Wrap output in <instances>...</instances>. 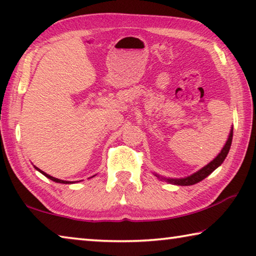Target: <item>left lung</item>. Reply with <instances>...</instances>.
Here are the masks:
<instances>
[{
    "instance_id": "8db88e82",
    "label": "left lung",
    "mask_w": 256,
    "mask_h": 256,
    "mask_svg": "<svg viewBox=\"0 0 256 256\" xmlns=\"http://www.w3.org/2000/svg\"><path fill=\"white\" fill-rule=\"evenodd\" d=\"M232 131L229 133V136H228V140L226 142V144L224 146L222 150L220 151V154L216 156V157L212 160L211 162H209L204 166L203 168H201L200 170H198L196 172H194V174L190 175L188 177H184V178H164V177H160L159 175L154 174L156 176L158 177V178H162L164 180L168 183L170 184H175V185H180V186H188V185H193V184H196L198 182H201L206 178V177L209 176L212 172L214 170H216L220 164L224 162V160L226 159L227 154L229 152V149H230V146H232Z\"/></svg>"
}]
</instances>
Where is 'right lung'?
I'll return each instance as SVG.
<instances>
[{
  "label": "right lung",
  "mask_w": 256,
  "mask_h": 256,
  "mask_svg": "<svg viewBox=\"0 0 256 256\" xmlns=\"http://www.w3.org/2000/svg\"><path fill=\"white\" fill-rule=\"evenodd\" d=\"M34 168H36V170H38V172H40L42 175L44 176H46L47 178H50V180H52L53 182H56V183H62V184H70V183H72V182H68V180H58V178H55V177H53V176H50V175H48V174H46L45 172H42V170H40V168L38 167H36L34 166Z\"/></svg>",
  "instance_id": "obj_1"
}]
</instances>
